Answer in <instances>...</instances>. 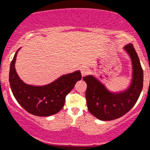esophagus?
<instances>
[{
	"label": "esophagus",
	"mask_w": 150,
	"mask_h": 150,
	"mask_svg": "<svg viewBox=\"0 0 150 150\" xmlns=\"http://www.w3.org/2000/svg\"><path fill=\"white\" fill-rule=\"evenodd\" d=\"M88 68L87 67H81V72L82 76H84L85 75H87L88 72Z\"/></svg>",
	"instance_id": "1"
}]
</instances>
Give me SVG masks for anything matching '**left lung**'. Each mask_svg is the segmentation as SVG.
<instances>
[{
  "instance_id": "1",
  "label": "left lung",
  "mask_w": 150,
  "mask_h": 150,
  "mask_svg": "<svg viewBox=\"0 0 150 150\" xmlns=\"http://www.w3.org/2000/svg\"><path fill=\"white\" fill-rule=\"evenodd\" d=\"M132 62V78L125 90L114 92L93 75L83 77L87 83L86 99L91 114L103 121L122 117L135 105L144 84V72L140 60L132 44L123 48Z\"/></svg>"
}]
</instances>
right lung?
<instances>
[{
  "mask_svg": "<svg viewBox=\"0 0 150 150\" xmlns=\"http://www.w3.org/2000/svg\"><path fill=\"white\" fill-rule=\"evenodd\" d=\"M20 49L15 54L9 69V84L14 97L23 108L33 115L49 117L58 113L65 103L66 96L81 80V72L78 70L63 75L45 85L28 84L19 78L15 67Z\"/></svg>",
  "mask_w": 150,
  "mask_h": 150,
  "instance_id": "add662e5",
  "label": "right lung"
}]
</instances>
